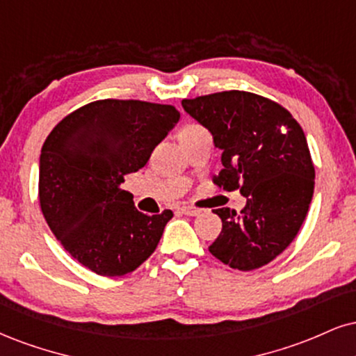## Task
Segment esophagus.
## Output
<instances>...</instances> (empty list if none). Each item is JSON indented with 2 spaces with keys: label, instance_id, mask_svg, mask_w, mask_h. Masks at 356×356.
I'll return each mask as SVG.
<instances>
[{
  "label": "esophagus",
  "instance_id": "obj_1",
  "mask_svg": "<svg viewBox=\"0 0 356 356\" xmlns=\"http://www.w3.org/2000/svg\"><path fill=\"white\" fill-rule=\"evenodd\" d=\"M179 211H181L184 216H199V213H200V209L191 207V205H182V207L179 209Z\"/></svg>",
  "mask_w": 356,
  "mask_h": 356
}]
</instances>
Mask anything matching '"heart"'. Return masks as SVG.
Wrapping results in <instances>:
<instances>
[{
	"mask_svg": "<svg viewBox=\"0 0 356 356\" xmlns=\"http://www.w3.org/2000/svg\"><path fill=\"white\" fill-rule=\"evenodd\" d=\"M197 127H199V126H194V124H189V126H184L182 129L179 131V136H181V134H186V132L194 131V129H197Z\"/></svg>",
	"mask_w": 356,
	"mask_h": 356,
	"instance_id": "obj_1",
	"label": "heart"
}]
</instances>
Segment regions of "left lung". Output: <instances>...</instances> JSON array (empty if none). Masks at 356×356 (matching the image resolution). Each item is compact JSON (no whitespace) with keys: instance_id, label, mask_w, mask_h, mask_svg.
<instances>
[{"instance_id":"8db88e82","label":"left lung","mask_w":356,"mask_h":356,"mask_svg":"<svg viewBox=\"0 0 356 356\" xmlns=\"http://www.w3.org/2000/svg\"><path fill=\"white\" fill-rule=\"evenodd\" d=\"M182 108L222 151L213 184L247 199L241 213L213 211L222 232L209 250L238 270L264 267L297 237L314 195L315 167L300 124L278 102L245 91L184 99Z\"/></svg>"}]
</instances>
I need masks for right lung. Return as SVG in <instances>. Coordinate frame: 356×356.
<instances>
[{"instance_id":"right-lung-1","label":"right lung","mask_w":356,"mask_h":356,"mask_svg":"<svg viewBox=\"0 0 356 356\" xmlns=\"http://www.w3.org/2000/svg\"><path fill=\"white\" fill-rule=\"evenodd\" d=\"M169 104L101 99L67 114L40 157V205L61 245L102 277L134 272L159 243L172 211L145 216L121 189L177 124Z\"/></svg>"}]
</instances>
